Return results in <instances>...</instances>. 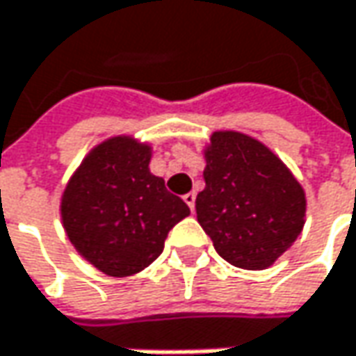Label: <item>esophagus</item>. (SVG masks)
Returning a JSON list of instances; mask_svg holds the SVG:
<instances>
[{"instance_id":"obj_1","label":"esophagus","mask_w":356,"mask_h":356,"mask_svg":"<svg viewBox=\"0 0 356 356\" xmlns=\"http://www.w3.org/2000/svg\"><path fill=\"white\" fill-rule=\"evenodd\" d=\"M195 197H197V195H195V191H191V193H185V195H183V201L189 205V209H191V211L195 209Z\"/></svg>"}]
</instances>
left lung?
<instances>
[{
  "instance_id": "obj_1",
  "label": "left lung",
  "mask_w": 356,
  "mask_h": 356,
  "mask_svg": "<svg viewBox=\"0 0 356 356\" xmlns=\"http://www.w3.org/2000/svg\"><path fill=\"white\" fill-rule=\"evenodd\" d=\"M203 155L205 189L195 199L199 225L232 266H272L302 232V185L266 145L243 133H213Z\"/></svg>"
}]
</instances>
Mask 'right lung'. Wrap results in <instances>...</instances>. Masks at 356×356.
<instances>
[{
    "label": "right lung",
    "instance_id": "obj_1",
    "mask_svg": "<svg viewBox=\"0 0 356 356\" xmlns=\"http://www.w3.org/2000/svg\"><path fill=\"white\" fill-rule=\"evenodd\" d=\"M151 147L133 136H113L86 155L62 195V223L96 270L124 278L157 260L167 234L189 216L149 171Z\"/></svg>",
    "mask_w": 356,
    "mask_h": 356
}]
</instances>
